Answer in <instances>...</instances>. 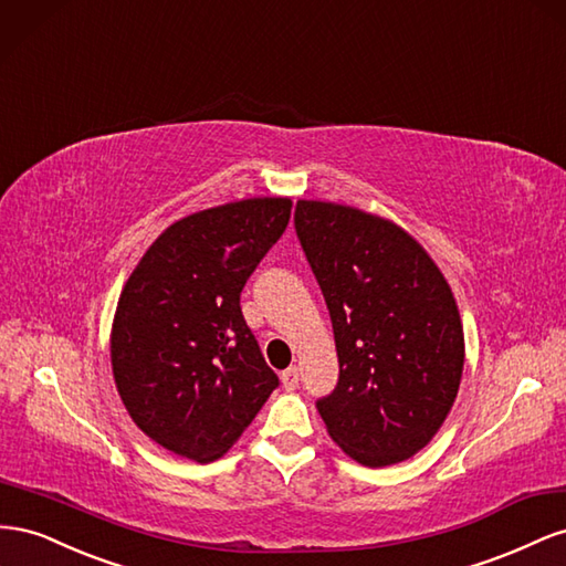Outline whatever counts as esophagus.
<instances>
[{"label": "esophagus", "instance_id": "34e87169", "mask_svg": "<svg viewBox=\"0 0 566 566\" xmlns=\"http://www.w3.org/2000/svg\"><path fill=\"white\" fill-rule=\"evenodd\" d=\"M298 379H301V367L298 365H292L282 373V384H284L286 391H294L298 386Z\"/></svg>", "mask_w": 566, "mask_h": 566}]
</instances>
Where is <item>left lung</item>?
Returning a JSON list of instances; mask_svg holds the SVG:
<instances>
[{
    "label": "left lung",
    "instance_id": "left-lung-1",
    "mask_svg": "<svg viewBox=\"0 0 566 566\" xmlns=\"http://www.w3.org/2000/svg\"><path fill=\"white\" fill-rule=\"evenodd\" d=\"M296 234L329 308L338 381L317 400L332 441L365 467L419 453L446 422L464 367L450 284L400 224L296 201Z\"/></svg>",
    "mask_w": 566,
    "mask_h": 566
}]
</instances>
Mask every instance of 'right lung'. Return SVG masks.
Here are the masks:
<instances>
[{
  "mask_svg": "<svg viewBox=\"0 0 566 566\" xmlns=\"http://www.w3.org/2000/svg\"><path fill=\"white\" fill-rule=\"evenodd\" d=\"M289 216L286 197L191 213L158 234L123 286L113 379L133 422L175 455L222 458L277 389L239 296Z\"/></svg>",
  "mask_w": 566,
  "mask_h": 566,
  "instance_id": "add662e5",
  "label": "right lung"
}]
</instances>
